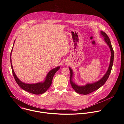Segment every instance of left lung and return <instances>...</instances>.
Returning a JSON list of instances; mask_svg holds the SVG:
<instances>
[{"label":"left lung","mask_w":124,"mask_h":124,"mask_svg":"<svg viewBox=\"0 0 124 124\" xmlns=\"http://www.w3.org/2000/svg\"><path fill=\"white\" fill-rule=\"evenodd\" d=\"M101 36H102V37L104 38V40L106 43V44L108 45L111 51V57H110V64L108 67V69L106 72V73L105 74V75L103 76V77L98 80V81L93 83H90V84H86L85 85H78L76 84L73 81V78L74 73L73 72L72 69L69 67V70L70 72V84L73 87V88L74 89V91L79 94H82L84 95H86L87 94H89L91 93L97 89L99 88L101 86H102L106 82L110 74L112 66H113V61H114V51L112 48V45L111 43L110 40L108 37V36L106 35V33L104 32V31H100Z\"/></svg>","instance_id":"obj_1"}]
</instances>
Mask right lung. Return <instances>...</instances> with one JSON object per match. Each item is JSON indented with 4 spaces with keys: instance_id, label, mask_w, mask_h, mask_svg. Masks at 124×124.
<instances>
[{
    "instance_id": "right-lung-1",
    "label": "right lung",
    "mask_w": 124,
    "mask_h": 124,
    "mask_svg": "<svg viewBox=\"0 0 124 124\" xmlns=\"http://www.w3.org/2000/svg\"><path fill=\"white\" fill-rule=\"evenodd\" d=\"M15 41L14 42V44L15 43ZM13 46H14V44H13ZM13 46L12 50L11 51L10 62H11V68H12V73L17 84L22 89L25 90V91L30 93H33L35 94H40L46 92V91L49 88V87L52 84V78H53L54 75H55V73L60 69V66H58L57 67H56V68L52 69L51 70H50L47 74L46 78H45V80L42 82H39L36 84H26V83L22 82L19 79L18 77H17V76L16 75L13 68L12 63H11L12 61H11V54H12Z\"/></svg>"
}]
</instances>
